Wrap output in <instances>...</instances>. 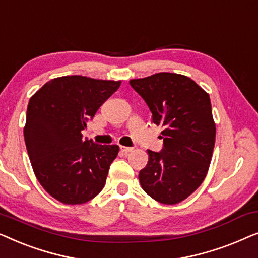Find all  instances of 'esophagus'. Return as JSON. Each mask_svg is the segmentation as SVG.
<instances>
[{
    "mask_svg": "<svg viewBox=\"0 0 258 258\" xmlns=\"http://www.w3.org/2000/svg\"><path fill=\"white\" fill-rule=\"evenodd\" d=\"M121 150L123 153H130V151H133V148H129V147H123L121 146Z\"/></svg>",
    "mask_w": 258,
    "mask_h": 258,
    "instance_id": "esophagus-1",
    "label": "esophagus"
}]
</instances>
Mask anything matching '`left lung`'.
I'll list each match as a JSON object with an SVG mask.
<instances>
[{"mask_svg": "<svg viewBox=\"0 0 258 258\" xmlns=\"http://www.w3.org/2000/svg\"><path fill=\"white\" fill-rule=\"evenodd\" d=\"M163 126L161 153L147 150L149 161L139 174L141 186L163 204H177L206 178L216 137L209 94L190 77L157 73L129 81Z\"/></svg>", "mask_w": 258, "mask_h": 258, "instance_id": "obj_1", "label": "left lung"}]
</instances>
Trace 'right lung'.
Instances as JSON below:
<instances>
[{
	"mask_svg": "<svg viewBox=\"0 0 258 258\" xmlns=\"http://www.w3.org/2000/svg\"><path fill=\"white\" fill-rule=\"evenodd\" d=\"M121 81L73 75L48 81L30 97L24 142L37 181L63 204L93 200L105 184L118 146L83 140L82 130Z\"/></svg>",
	"mask_w": 258,
	"mask_h": 258,
	"instance_id": "add662e5",
	"label": "right lung"
}]
</instances>
